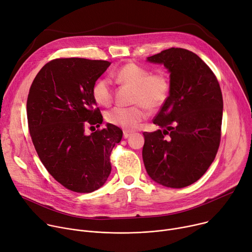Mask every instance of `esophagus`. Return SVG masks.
I'll list each match as a JSON object with an SVG mask.
<instances>
[{
  "instance_id": "1",
  "label": "esophagus",
  "mask_w": 252,
  "mask_h": 252,
  "mask_svg": "<svg viewBox=\"0 0 252 252\" xmlns=\"http://www.w3.org/2000/svg\"><path fill=\"white\" fill-rule=\"evenodd\" d=\"M132 131H129V130H124L123 131V137L124 138H128V137H130L131 135H132Z\"/></svg>"
}]
</instances>
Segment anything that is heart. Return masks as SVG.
Wrapping results in <instances>:
<instances>
[{"mask_svg":"<svg viewBox=\"0 0 252 252\" xmlns=\"http://www.w3.org/2000/svg\"><path fill=\"white\" fill-rule=\"evenodd\" d=\"M116 81L133 89L132 107H115L106 114L107 121L124 129H136L146 119L147 109L157 111L167 101L170 94L168 76L161 71H150L136 63L123 65L115 74ZM95 103L108 106L113 101V90L107 79H99L92 88Z\"/></svg>","mask_w":252,"mask_h":252,"instance_id":"heart-1","label":"heart"}]
</instances>
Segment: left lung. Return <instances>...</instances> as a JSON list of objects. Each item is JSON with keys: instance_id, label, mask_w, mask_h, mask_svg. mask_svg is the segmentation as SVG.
I'll return each instance as SVG.
<instances>
[{"instance_id": "8db88e82", "label": "left lung", "mask_w": 252, "mask_h": 252, "mask_svg": "<svg viewBox=\"0 0 252 252\" xmlns=\"http://www.w3.org/2000/svg\"><path fill=\"white\" fill-rule=\"evenodd\" d=\"M170 72V94L154 117L161 129L144 132L143 162L149 177L167 188L197 182L214 161L221 140L223 96L200 57L171 47L147 57Z\"/></svg>"}]
</instances>
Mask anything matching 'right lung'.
Instances as JSON below:
<instances>
[{"label":"right lung","mask_w":252,"mask_h":252,"mask_svg":"<svg viewBox=\"0 0 252 252\" xmlns=\"http://www.w3.org/2000/svg\"><path fill=\"white\" fill-rule=\"evenodd\" d=\"M111 63L79 57L56 59L35 76L27 99V120L36 152L47 171L65 189L92 192L111 173V152L122 130L108 124L92 95ZM98 127L90 135L87 126Z\"/></svg>","instance_id":"obj_1"}]
</instances>
